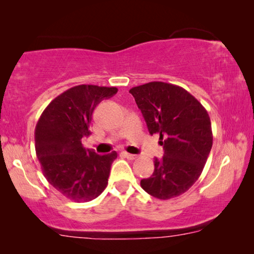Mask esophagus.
<instances>
[{
  "mask_svg": "<svg viewBox=\"0 0 254 254\" xmlns=\"http://www.w3.org/2000/svg\"><path fill=\"white\" fill-rule=\"evenodd\" d=\"M123 154H124V156H125V157H126V158H128V159H130V161H133V159H135V158H136V155L129 154V152H126V151H125V152H123Z\"/></svg>",
  "mask_w": 254,
  "mask_h": 254,
  "instance_id": "esophagus-1",
  "label": "esophagus"
}]
</instances>
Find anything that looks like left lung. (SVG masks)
Listing matches in <instances>:
<instances>
[{
  "mask_svg": "<svg viewBox=\"0 0 254 254\" xmlns=\"http://www.w3.org/2000/svg\"><path fill=\"white\" fill-rule=\"evenodd\" d=\"M148 130L159 134L164 156L155 158L154 173L141 180L148 194L168 200L196 182L213 145L210 118L201 103L182 86L149 82L129 90Z\"/></svg>",
  "mask_w": 254,
  "mask_h": 254,
  "instance_id": "obj_1",
  "label": "left lung"
}]
</instances>
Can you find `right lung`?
<instances>
[{
    "label": "right lung",
    "instance_id": "obj_1",
    "mask_svg": "<svg viewBox=\"0 0 254 254\" xmlns=\"http://www.w3.org/2000/svg\"><path fill=\"white\" fill-rule=\"evenodd\" d=\"M118 92L109 86H72L44 110L34 130L36 154L47 182L75 202H86L106 189L116 151L98 155L82 138L91 134L95 107Z\"/></svg>",
    "mask_w": 254,
    "mask_h": 254
}]
</instances>
